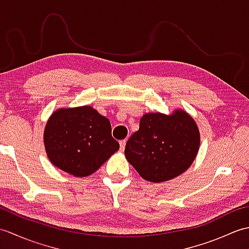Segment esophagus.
I'll list each match as a JSON object with an SVG mask.
<instances>
[{
	"instance_id": "34e87169",
	"label": "esophagus",
	"mask_w": 249,
	"mask_h": 249,
	"mask_svg": "<svg viewBox=\"0 0 249 249\" xmlns=\"http://www.w3.org/2000/svg\"><path fill=\"white\" fill-rule=\"evenodd\" d=\"M125 145H126V140H125V139H124V140H121V141H120V146H121V150H122V151H124Z\"/></svg>"
}]
</instances>
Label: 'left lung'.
<instances>
[{"label":"left lung","mask_w":249,"mask_h":249,"mask_svg":"<svg viewBox=\"0 0 249 249\" xmlns=\"http://www.w3.org/2000/svg\"><path fill=\"white\" fill-rule=\"evenodd\" d=\"M199 145L198 126L187 112L178 109L170 115L146 113L126 143L125 156L140 177L160 183L186 171Z\"/></svg>","instance_id":"obj_1"}]
</instances>
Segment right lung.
<instances>
[{"mask_svg":"<svg viewBox=\"0 0 249 249\" xmlns=\"http://www.w3.org/2000/svg\"><path fill=\"white\" fill-rule=\"evenodd\" d=\"M44 143L49 160L73 177L91 176L120 149L107 118L91 106L63 108L47 122Z\"/></svg>","mask_w":249,"mask_h":249,"instance_id":"1","label":"right lung"}]
</instances>
